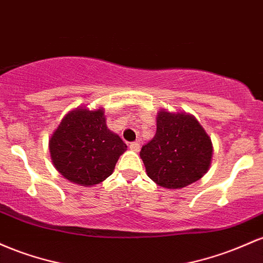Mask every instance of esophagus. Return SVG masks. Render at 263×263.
Masks as SVG:
<instances>
[{"mask_svg":"<svg viewBox=\"0 0 263 263\" xmlns=\"http://www.w3.org/2000/svg\"><path fill=\"white\" fill-rule=\"evenodd\" d=\"M129 147H130L133 152H139V150H140V143H139V141H133V143L129 144Z\"/></svg>","mask_w":263,"mask_h":263,"instance_id":"esophagus-1","label":"esophagus"}]
</instances>
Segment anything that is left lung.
Listing matches in <instances>:
<instances>
[{
  "mask_svg": "<svg viewBox=\"0 0 263 263\" xmlns=\"http://www.w3.org/2000/svg\"><path fill=\"white\" fill-rule=\"evenodd\" d=\"M146 174L158 185L181 189L201 179L209 170L212 144L193 116L159 111L156 133L140 150Z\"/></svg>",
  "mask_w": 263,
  "mask_h": 263,
  "instance_id": "8db88e82",
  "label": "left lung"
}]
</instances>
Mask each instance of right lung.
Segmentation results:
<instances>
[{"label":"right lung","mask_w":263,"mask_h":263,"mask_svg":"<svg viewBox=\"0 0 263 263\" xmlns=\"http://www.w3.org/2000/svg\"><path fill=\"white\" fill-rule=\"evenodd\" d=\"M126 145L107 128L103 109L69 111L49 140L52 161L64 178L83 186L111 175Z\"/></svg>","instance_id":"add662e5"}]
</instances>
